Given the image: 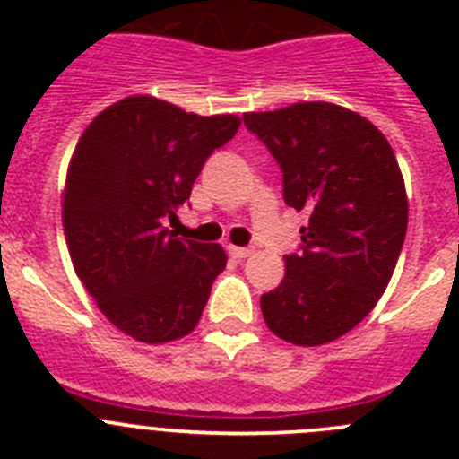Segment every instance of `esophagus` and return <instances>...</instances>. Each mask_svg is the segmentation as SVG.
Returning a JSON list of instances; mask_svg holds the SVG:
<instances>
[{
	"label": "esophagus",
	"mask_w": 459,
	"mask_h": 459,
	"mask_svg": "<svg viewBox=\"0 0 459 459\" xmlns=\"http://www.w3.org/2000/svg\"><path fill=\"white\" fill-rule=\"evenodd\" d=\"M230 255H232L234 259H246L253 255V250L250 248H241V246H230Z\"/></svg>",
	"instance_id": "obj_1"
}]
</instances>
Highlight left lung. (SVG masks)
Listing matches in <instances>:
<instances>
[{"label":"left lung","mask_w":459,"mask_h":459,"mask_svg":"<svg viewBox=\"0 0 459 459\" xmlns=\"http://www.w3.org/2000/svg\"><path fill=\"white\" fill-rule=\"evenodd\" d=\"M243 121L282 168L287 204L310 213L303 250L259 299L266 326L299 347L333 342L377 306L403 250L409 200L395 153L372 121L326 100Z\"/></svg>","instance_id":"obj_1"}]
</instances>
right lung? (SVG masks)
<instances>
[{
  "label": "right lung",
  "mask_w": 459,
  "mask_h": 459,
  "mask_svg": "<svg viewBox=\"0 0 459 459\" xmlns=\"http://www.w3.org/2000/svg\"><path fill=\"white\" fill-rule=\"evenodd\" d=\"M237 115L202 117L135 93L105 108L80 135L62 193L68 255L93 303L144 344L188 335L227 264L218 243L177 238L165 218L190 197Z\"/></svg>",
  "instance_id": "add662e5"
}]
</instances>
